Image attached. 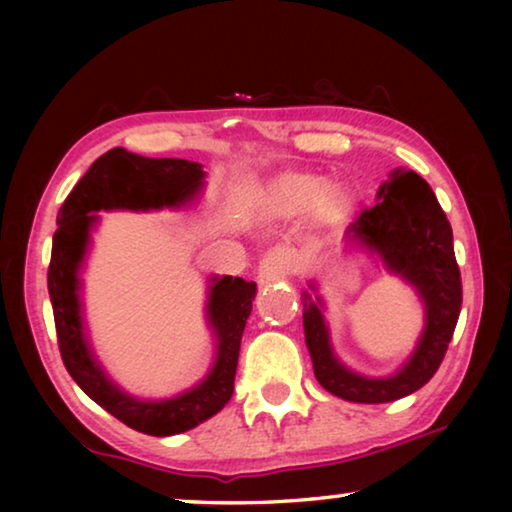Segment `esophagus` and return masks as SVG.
Wrapping results in <instances>:
<instances>
[{"label": "esophagus", "mask_w": 512, "mask_h": 512, "mask_svg": "<svg viewBox=\"0 0 512 512\" xmlns=\"http://www.w3.org/2000/svg\"><path fill=\"white\" fill-rule=\"evenodd\" d=\"M293 264H296V255L289 248H273L271 253L264 257L262 262V273L266 277H277L289 273Z\"/></svg>", "instance_id": "obj_1"}]
</instances>
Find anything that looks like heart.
Returning <instances> with one entry per match:
<instances>
[{
  "label": "heart",
  "instance_id": "obj_1",
  "mask_svg": "<svg viewBox=\"0 0 512 512\" xmlns=\"http://www.w3.org/2000/svg\"><path fill=\"white\" fill-rule=\"evenodd\" d=\"M323 196V185L314 178H291L277 189L275 203L284 214H300L314 207Z\"/></svg>",
  "mask_w": 512,
  "mask_h": 512
}]
</instances>
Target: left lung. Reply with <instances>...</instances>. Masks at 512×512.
I'll use <instances>...</instances> for the list:
<instances>
[{
    "mask_svg": "<svg viewBox=\"0 0 512 512\" xmlns=\"http://www.w3.org/2000/svg\"><path fill=\"white\" fill-rule=\"evenodd\" d=\"M375 198L377 203L348 225L343 241L415 291L424 325L413 352L391 375L370 377L352 370L332 345L320 284L309 280V291H302L305 343L318 384L357 404L395 402L427 384L445 357L463 302L452 225L431 187L415 171L397 167Z\"/></svg>",
    "mask_w": 512,
    "mask_h": 512,
    "instance_id": "8db88e82",
    "label": "left lung"
}]
</instances>
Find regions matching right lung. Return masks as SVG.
<instances>
[{
  "instance_id": "1",
  "label": "right lung",
  "mask_w": 512,
  "mask_h": 512,
  "mask_svg": "<svg viewBox=\"0 0 512 512\" xmlns=\"http://www.w3.org/2000/svg\"><path fill=\"white\" fill-rule=\"evenodd\" d=\"M203 164L178 158H144L112 149L85 171L60 205L47 287L60 357L81 391L128 427L149 436H176L210 420L235 391L241 336L253 311L257 284L232 275L205 277V323L214 354L205 377L171 397H137L103 368L90 339L83 302V271L99 228V212L187 210L203 198Z\"/></svg>"
}]
</instances>
